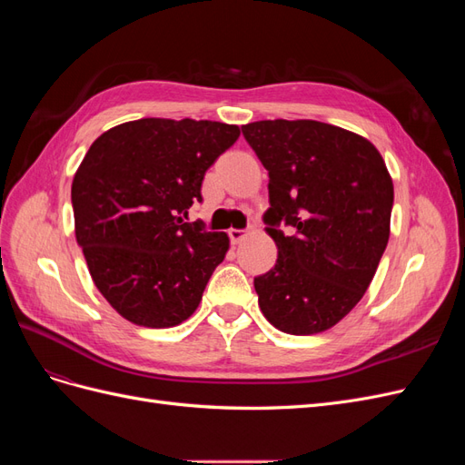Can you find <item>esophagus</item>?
Wrapping results in <instances>:
<instances>
[{
	"label": "esophagus",
	"instance_id": "1",
	"mask_svg": "<svg viewBox=\"0 0 465 465\" xmlns=\"http://www.w3.org/2000/svg\"><path fill=\"white\" fill-rule=\"evenodd\" d=\"M246 234H248V231H244V229H229V238H231L232 244L241 242Z\"/></svg>",
	"mask_w": 465,
	"mask_h": 465
}]
</instances>
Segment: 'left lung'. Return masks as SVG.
<instances>
[{
    "instance_id": "obj_1",
    "label": "left lung",
    "mask_w": 465,
    "mask_h": 465,
    "mask_svg": "<svg viewBox=\"0 0 465 465\" xmlns=\"http://www.w3.org/2000/svg\"><path fill=\"white\" fill-rule=\"evenodd\" d=\"M242 135L270 174L263 223L277 262L254 277L262 312L285 333L330 330L362 299L388 244L384 159L364 137L316 120L252 122Z\"/></svg>"
}]
</instances>
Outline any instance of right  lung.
<instances>
[{
    "instance_id": "right-lung-1",
    "label": "right lung",
    "mask_w": 465,
    "mask_h": 465,
    "mask_svg": "<svg viewBox=\"0 0 465 465\" xmlns=\"http://www.w3.org/2000/svg\"><path fill=\"white\" fill-rule=\"evenodd\" d=\"M238 135L223 122L142 118L89 147L72 184L75 238L96 289L125 320L173 328L198 308L229 236L186 223L188 209Z\"/></svg>"
}]
</instances>
